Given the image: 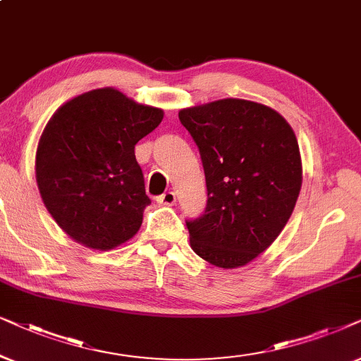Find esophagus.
I'll return each instance as SVG.
<instances>
[{"label":"esophagus","mask_w":361,"mask_h":361,"mask_svg":"<svg viewBox=\"0 0 361 361\" xmlns=\"http://www.w3.org/2000/svg\"><path fill=\"white\" fill-rule=\"evenodd\" d=\"M157 201H158V203H160V204H166V206L175 204V201H176L175 191H165V193L158 196Z\"/></svg>","instance_id":"esophagus-1"}]
</instances>
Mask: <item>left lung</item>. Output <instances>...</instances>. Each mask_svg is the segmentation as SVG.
Wrapping results in <instances>:
<instances>
[{
	"mask_svg": "<svg viewBox=\"0 0 361 361\" xmlns=\"http://www.w3.org/2000/svg\"><path fill=\"white\" fill-rule=\"evenodd\" d=\"M200 150L206 208L186 219L193 251L233 269L266 251L284 229L302 185L299 143L276 110L243 99L180 110Z\"/></svg>",
	"mask_w": 361,
	"mask_h": 361,
	"instance_id": "obj_1",
	"label": "left lung"
}]
</instances>
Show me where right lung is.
Wrapping results in <instances>:
<instances>
[{"mask_svg":"<svg viewBox=\"0 0 361 361\" xmlns=\"http://www.w3.org/2000/svg\"><path fill=\"white\" fill-rule=\"evenodd\" d=\"M161 118V109L110 87L52 115L37 145L36 181L47 211L74 241L105 251L135 236L152 203L135 145Z\"/></svg>","mask_w":361,"mask_h":361,"instance_id":"add662e5","label":"right lung"}]
</instances>
